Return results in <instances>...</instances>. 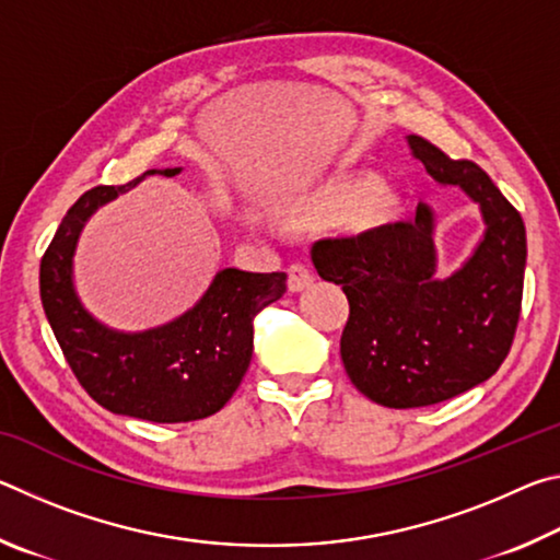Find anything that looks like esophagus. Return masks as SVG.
<instances>
[{"mask_svg": "<svg viewBox=\"0 0 560 560\" xmlns=\"http://www.w3.org/2000/svg\"><path fill=\"white\" fill-rule=\"evenodd\" d=\"M314 283V273L306 267V264H291L289 267V289L291 291H303Z\"/></svg>", "mask_w": 560, "mask_h": 560, "instance_id": "1", "label": "esophagus"}]
</instances>
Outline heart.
Instances as JSON below:
<instances>
[{"label":"heart","mask_w":560,"mask_h":560,"mask_svg":"<svg viewBox=\"0 0 560 560\" xmlns=\"http://www.w3.org/2000/svg\"><path fill=\"white\" fill-rule=\"evenodd\" d=\"M393 195L381 179H346L326 187L316 200L301 207L306 217H336L343 230L353 234L373 232L387 222Z\"/></svg>","instance_id":"b5f03b06"}]
</instances>
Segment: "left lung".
<instances>
[{"instance_id":"1","label":"left lung","mask_w":560,"mask_h":560,"mask_svg":"<svg viewBox=\"0 0 560 560\" xmlns=\"http://www.w3.org/2000/svg\"><path fill=\"white\" fill-rule=\"evenodd\" d=\"M407 143L438 183L459 187L485 217V236L462 269L438 277L428 205L410 220L311 249L318 277L340 283L350 303L340 336L350 383L395 410L450 400L499 371L514 343L526 269L524 220L485 170L420 136Z\"/></svg>"}]
</instances>
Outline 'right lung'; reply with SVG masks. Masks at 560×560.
Returning <instances> with one entry per match:
<instances>
[{
	"label": "right lung",
	"instance_id": "right-lung-1",
	"mask_svg": "<svg viewBox=\"0 0 560 560\" xmlns=\"http://www.w3.org/2000/svg\"><path fill=\"white\" fill-rule=\"evenodd\" d=\"M175 177L179 167L148 170ZM101 185L83 192L42 257L44 314L75 381L101 407L148 422H192L220 412L240 387L254 350V316L287 291V273L222 269L205 296L165 326L122 334L98 324L73 289V252L101 205L128 192Z\"/></svg>",
	"mask_w": 560,
	"mask_h": 560
}]
</instances>
